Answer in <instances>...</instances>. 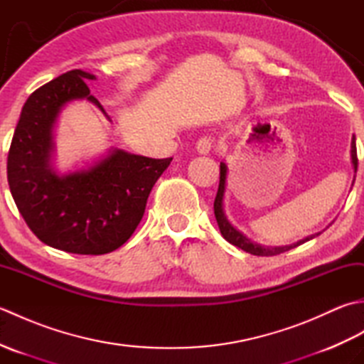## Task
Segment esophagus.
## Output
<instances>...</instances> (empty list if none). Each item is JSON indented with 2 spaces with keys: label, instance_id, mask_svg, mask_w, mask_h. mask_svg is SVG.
Masks as SVG:
<instances>
[{
  "label": "esophagus",
  "instance_id": "34e87169",
  "mask_svg": "<svg viewBox=\"0 0 364 364\" xmlns=\"http://www.w3.org/2000/svg\"><path fill=\"white\" fill-rule=\"evenodd\" d=\"M211 141L208 137H202V139H198V142H197V145H196V149H197V151L200 153V154H208L211 151Z\"/></svg>",
  "mask_w": 364,
  "mask_h": 364
}]
</instances>
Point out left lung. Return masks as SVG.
Masks as SVG:
<instances>
[{"label":"left lung","instance_id":"8db88e82","mask_svg":"<svg viewBox=\"0 0 364 364\" xmlns=\"http://www.w3.org/2000/svg\"><path fill=\"white\" fill-rule=\"evenodd\" d=\"M350 159H352V166H353V172L357 173V167H358V159H357V144H355V136H352V142H350ZM227 175H228V167L225 162H220V181H219V189H218V196H215L214 200V214H215V220H218V225L222 236L227 239L230 244H233L239 249H242L247 253H252V255H257V257H272V255H278V253H283V252H288L294 247H299L300 244H304L306 241H310V239L319 236V233H314L306 236L304 239H300L297 242H292L288 245H261L250 241L249 237H247L241 231L236 230L233 225H231L225 210H223V197H225V189H227ZM355 181V178H353ZM353 181H352V186H353Z\"/></svg>","mask_w":364,"mask_h":364}]
</instances>
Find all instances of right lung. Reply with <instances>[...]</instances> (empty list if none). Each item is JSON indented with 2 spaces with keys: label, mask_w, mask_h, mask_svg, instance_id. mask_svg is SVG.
<instances>
[{
  "label": "right lung",
  "mask_w": 364,
  "mask_h": 364,
  "mask_svg": "<svg viewBox=\"0 0 364 364\" xmlns=\"http://www.w3.org/2000/svg\"><path fill=\"white\" fill-rule=\"evenodd\" d=\"M95 75L72 70L31 94L7 156V181L20 214L46 245L68 253L105 255L125 244L141 222L146 198L172 158L153 159L111 149L84 167H54V129L64 107L87 100Z\"/></svg>",
  "instance_id": "obj_1"
}]
</instances>
